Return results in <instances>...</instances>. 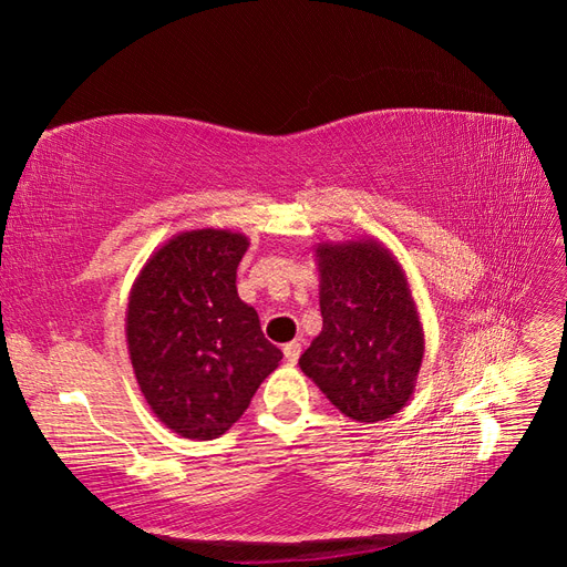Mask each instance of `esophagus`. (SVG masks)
<instances>
[{"instance_id":"esophagus-1","label":"esophagus","mask_w":567,"mask_h":567,"mask_svg":"<svg viewBox=\"0 0 567 567\" xmlns=\"http://www.w3.org/2000/svg\"><path fill=\"white\" fill-rule=\"evenodd\" d=\"M300 352H302V346H300L298 340H293V342H286V346H284V357L288 359L290 364H296V362H298V359H300Z\"/></svg>"}]
</instances>
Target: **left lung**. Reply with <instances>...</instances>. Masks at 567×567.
Listing matches in <instances>:
<instances>
[{"instance_id":"1","label":"left lung","mask_w":567,"mask_h":567,"mask_svg":"<svg viewBox=\"0 0 567 567\" xmlns=\"http://www.w3.org/2000/svg\"><path fill=\"white\" fill-rule=\"evenodd\" d=\"M315 255L323 326L298 364L340 414L385 421L414 394L425 352L406 274L371 236L323 241Z\"/></svg>"}]
</instances>
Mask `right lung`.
<instances>
[{
    "mask_svg": "<svg viewBox=\"0 0 567 567\" xmlns=\"http://www.w3.org/2000/svg\"><path fill=\"white\" fill-rule=\"evenodd\" d=\"M250 241L229 229L179 231L134 279L125 336L153 414L186 440H215L244 416L279 367L260 319L236 293Z\"/></svg>",
    "mask_w": 567,
    "mask_h": 567,
    "instance_id": "right-lung-1",
    "label": "right lung"
}]
</instances>
